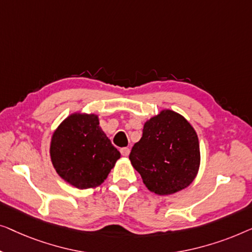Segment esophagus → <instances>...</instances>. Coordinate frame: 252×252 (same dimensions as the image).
I'll list each match as a JSON object with an SVG mask.
<instances>
[{"label":"esophagus","instance_id":"esophagus-1","mask_svg":"<svg viewBox=\"0 0 252 252\" xmlns=\"http://www.w3.org/2000/svg\"><path fill=\"white\" fill-rule=\"evenodd\" d=\"M120 152H121V154L123 155V157H127V155L130 154V150L127 147H123V148H121V150H120Z\"/></svg>","mask_w":252,"mask_h":252}]
</instances>
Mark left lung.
I'll return each mask as SVG.
<instances>
[{
    "instance_id": "left-lung-1",
    "label": "left lung",
    "mask_w": 252,
    "mask_h": 252,
    "mask_svg": "<svg viewBox=\"0 0 252 252\" xmlns=\"http://www.w3.org/2000/svg\"><path fill=\"white\" fill-rule=\"evenodd\" d=\"M151 192L169 195L189 187L200 168V145L189 122L163 109L145 122L143 137L129 155Z\"/></svg>"
}]
</instances>
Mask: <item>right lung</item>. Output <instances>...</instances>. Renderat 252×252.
Here are the masks:
<instances>
[{
	"instance_id": "right-lung-1",
	"label": "right lung",
	"mask_w": 252,
	"mask_h": 252,
	"mask_svg": "<svg viewBox=\"0 0 252 252\" xmlns=\"http://www.w3.org/2000/svg\"><path fill=\"white\" fill-rule=\"evenodd\" d=\"M50 157L58 175L79 189L101 185L121 158L95 114H70L51 137Z\"/></svg>"
}]
</instances>
